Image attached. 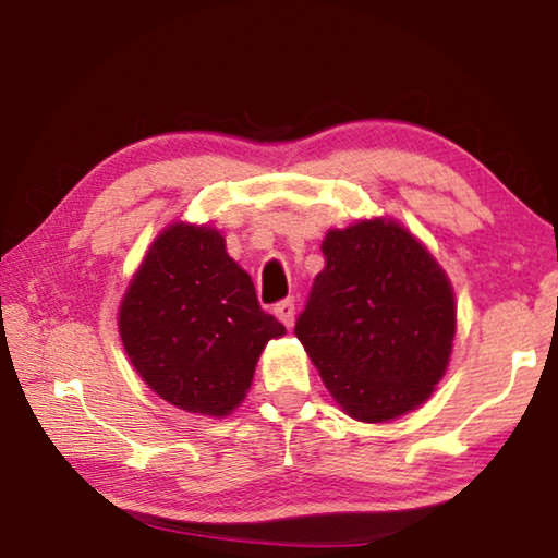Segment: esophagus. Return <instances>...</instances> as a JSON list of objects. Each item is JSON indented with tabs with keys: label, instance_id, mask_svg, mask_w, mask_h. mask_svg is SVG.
I'll return each instance as SVG.
<instances>
[{
	"label": "esophagus",
	"instance_id": "esophagus-1",
	"mask_svg": "<svg viewBox=\"0 0 558 558\" xmlns=\"http://www.w3.org/2000/svg\"><path fill=\"white\" fill-rule=\"evenodd\" d=\"M272 313H276V317L280 319L282 325L286 327H292V323H295V300L288 298V300H280L276 307H272Z\"/></svg>",
	"mask_w": 558,
	"mask_h": 558
}]
</instances>
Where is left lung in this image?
Returning <instances> with one entry per match:
<instances>
[{
	"instance_id": "1",
	"label": "left lung",
	"mask_w": 558,
	"mask_h": 558,
	"mask_svg": "<svg viewBox=\"0 0 558 558\" xmlns=\"http://www.w3.org/2000/svg\"><path fill=\"white\" fill-rule=\"evenodd\" d=\"M295 335L347 415L391 421L428 399L456 337V295L436 258L391 219L323 241Z\"/></svg>"
}]
</instances>
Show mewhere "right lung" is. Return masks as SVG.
<instances>
[{
  "mask_svg": "<svg viewBox=\"0 0 558 558\" xmlns=\"http://www.w3.org/2000/svg\"><path fill=\"white\" fill-rule=\"evenodd\" d=\"M118 327L149 389L177 409L219 418L245 399L266 344L286 335L258 305L223 235L182 221L149 245L120 302Z\"/></svg>",
  "mask_w": 558,
  "mask_h": 558,
  "instance_id": "obj_1",
  "label": "right lung"
}]
</instances>
